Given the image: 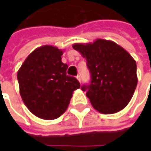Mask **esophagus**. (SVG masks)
I'll return each mask as SVG.
<instances>
[{"mask_svg":"<svg viewBox=\"0 0 151 151\" xmlns=\"http://www.w3.org/2000/svg\"><path fill=\"white\" fill-rule=\"evenodd\" d=\"M76 78H77V79L78 80V82H80V83H81V82H82V80H81V76L78 75V76H77V77H76Z\"/></svg>","mask_w":151,"mask_h":151,"instance_id":"obj_1","label":"esophagus"}]
</instances>
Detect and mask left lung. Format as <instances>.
Wrapping results in <instances>:
<instances>
[{
  "label": "left lung",
  "mask_w": 151,
  "mask_h": 151,
  "mask_svg": "<svg viewBox=\"0 0 151 151\" xmlns=\"http://www.w3.org/2000/svg\"><path fill=\"white\" fill-rule=\"evenodd\" d=\"M73 49L86 60L90 85H83L95 110L103 114L121 111L133 97L137 84L136 61L129 53L111 40L74 43Z\"/></svg>",
  "instance_id": "8db88e82"
}]
</instances>
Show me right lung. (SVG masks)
<instances>
[{
	"label": "right lung",
	"instance_id": "right-lung-1",
	"mask_svg": "<svg viewBox=\"0 0 151 151\" xmlns=\"http://www.w3.org/2000/svg\"><path fill=\"white\" fill-rule=\"evenodd\" d=\"M63 50L44 45L35 49L18 71L22 99L31 113L43 120H54L68 108L73 92L80 87L74 78L66 74L61 61Z\"/></svg>",
	"mask_w": 151,
	"mask_h": 151
}]
</instances>
